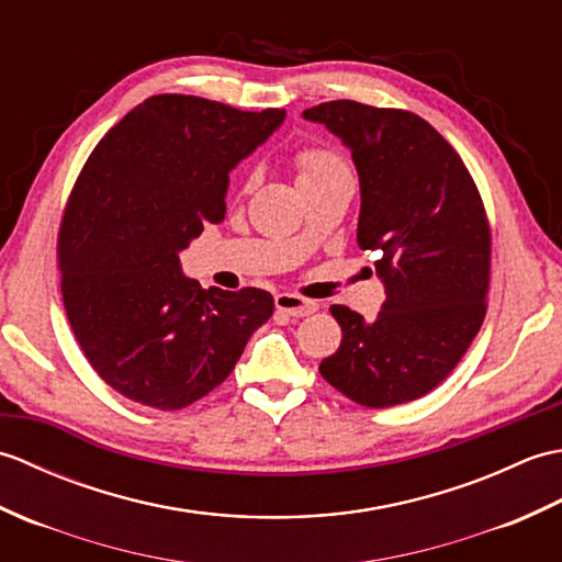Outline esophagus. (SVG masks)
<instances>
[{"label":"esophagus","instance_id":"1","mask_svg":"<svg viewBox=\"0 0 562 562\" xmlns=\"http://www.w3.org/2000/svg\"><path fill=\"white\" fill-rule=\"evenodd\" d=\"M274 306H278L280 314H288L292 318H300V316H308L314 314L318 304L312 300H304L300 294H290V292H280L274 296Z\"/></svg>","mask_w":562,"mask_h":562}]
</instances>
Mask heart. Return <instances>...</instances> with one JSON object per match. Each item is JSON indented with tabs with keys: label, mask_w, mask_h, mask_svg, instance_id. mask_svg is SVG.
Wrapping results in <instances>:
<instances>
[{
	"label": "heart",
	"mask_w": 562,
	"mask_h": 562,
	"mask_svg": "<svg viewBox=\"0 0 562 562\" xmlns=\"http://www.w3.org/2000/svg\"><path fill=\"white\" fill-rule=\"evenodd\" d=\"M294 166H296V176H300V183H312V181H321V178L348 173L338 154H333L328 149H316V147H306L296 154ZM248 188H250V181L244 183L241 188L244 193Z\"/></svg>",
	"instance_id": "obj_1"
}]
</instances>
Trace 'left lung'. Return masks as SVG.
Listing matches in <instances>:
<instances>
[{
  "label": "left lung",
  "mask_w": 562,
  "mask_h": 562,
  "mask_svg": "<svg viewBox=\"0 0 562 562\" xmlns=\"http://www.w3.org/2000/svg\"><path fill=\"white\" fill-rule=\"evenodd\" d=\"M304 117L352 151L357 244L379 254L386 290L372 324L330 306L342 340L318 372L367 408L420 398L451 374L485 318L491 224L479 188L449 142L411 111L328 101Z\"/></svg>",
  "instance_id": "8db88e82"
}]
</instances>
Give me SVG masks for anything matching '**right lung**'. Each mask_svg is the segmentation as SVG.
<instances>
[{
  "instance_id": "1",
  "label": "right lung",
  "mask_w": 562,
  "mask_h": 562,
  "mask_svg": "<svg viewBox=\"0 0 562 562\" xmlns=\"http://www.w3.org/2000/svg\"><path fill=\"white\" fill-rule=\"evenodd\" d=\"M282 121L280 109L159 93L83 164L57 236L63 302L93 372L125 398L159 411L200 401L272 316L270 292L202 290L178 254L224 220L229 171Z\"/></svg>"
}]
</instances>
